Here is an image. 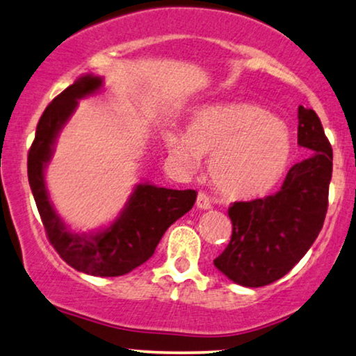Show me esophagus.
<instances>
[{
	"label": "esophagus",
	"instance_id": "obj_1",
	"mask_svg": "<svg viewBox=\"0 0 356 356\" xmlns=\"http://www.w3.org/2000/svg\"><path fill=\"white\" fill-rule=\"evenodd\" d=\"M197 207L200 209H209V208H211V200H209V197L204 192H198V195H197Z\"/></svg>",
	"mask_w": 356,
	"mask_h": 356
}]
</instances>
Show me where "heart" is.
Returning a JSON list of instances; mask_svg holds the SVG:
<instances>
[{"label": "heart", "instance_id": "obj_1", "mask_svg": "<svg viewBox=\"0 0 356 356\" xmlns=\"http://www.w3.org/2000/svg\"><path fill=\"white\" fill-rule=\"evenodd\" d=\"M168 148L190 168L197 166L200 156H209V177L218 192L252 200L284 177L293 145L287 124L268 109L230 103L200 111L187 135H168Z\"/></svg>", "mask_w": 356, "mask_h": 356}]
</instances>
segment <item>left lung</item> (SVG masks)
Returning <instances> with one entry per match:
<instances>
[{"label": "left lung", "mask_w": 356, "mask_h": 356, "mask_svg": "<svg viewBox=\"0 0 356 356\" xmlns=\"http://www.w3.org/2000/svg\"><path fill=\"white\" fill-rule=\"evenodd\" d=\"M298 145L312 156L290 168L277 193L229 208L232 237L214 259L222 274L243 287L284 277L305 257L327 213L332 148L318 114L298 106Z\"/></svg>", "instance_id": "8db88e82"}]
</instances>
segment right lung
I'll list each match as a JSON object with an SVG mask.
<instances>
[{"label":"right lung","mask_w":356,"mask_h":356,"mask_svg":"<svg viewBox=\"0 0 356 356\" xmlns=\"http://www.w3.org/2000/svg\"><path fill=\"white\" fill-rule=\"evenodd\" d=\"M102 87V77L87 74L48 104L29 149L27 172L48 240L59 257L80 273L116 277L152 258L168 227L192 209L197 192L138 184L109 227L92 234H77L67 229L49 202L44 168L51 161L58 134L76 111L77 99L97 93Z\"/></svg>","instance_id":"right-lung-1"}]
</instances>
